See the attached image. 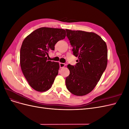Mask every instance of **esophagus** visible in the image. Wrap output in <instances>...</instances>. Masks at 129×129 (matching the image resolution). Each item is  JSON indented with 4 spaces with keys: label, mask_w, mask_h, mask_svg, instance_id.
<instances>
[{
    "label": "esophagus",
    "mask_w": 129,
    "mask_h": 129,
    "mask_svg": "<svg viewBox=\"0 0 129 129\" xmlns=\"http://www.w3.org/2000/svg\"><path fill=\"white\" fill-rule=\"evenodd\" d=\"M59 65H60V68H63L66 66V64L64 63H60Z\"/></svg>",
    "instance_id": "34e87169"
}]
</instances>
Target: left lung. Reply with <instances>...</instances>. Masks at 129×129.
I'll use <instances>...</instances> for the list:
<instances>
[{
	"instance_id": "8db88e82",
	"label": "left lung",
	"mask_w": 129,
	"mask_h": 129,
	"mask_svg": "<svg viewBox=\"0 0 129 129\" xmlns=\"http://www.w3.org/2000/svg\"><path fill=\"white\" fill-rule=\"evenodd\" d=\"M66 30L74 55L78 57L75 66H67L70 74L66 79V85L73 94L84 96L94 89L107 68V46L95 33Z\"/></svg>"
}]
</instances>
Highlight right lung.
Instances as JSON below:
<instances>
[{
    "mask_svg": "<svg viewBox=\"0 0 129 129\" xmlns=\"http://www.w3.org/2000/svg\"><path fill=\"white\" fill-rule=\"evenodd\" d=\"M63 29L41 27L23 41L20 52L22 72L30 86L44 92L51 88L60 68L58 62L47 60L48 53L65 38Z\"/></svg>",
    "mask_w": 129,
    "mask_h": 129,
    "instance_id": "add662e5",
    "label": "right lung"
}]
</instances>
